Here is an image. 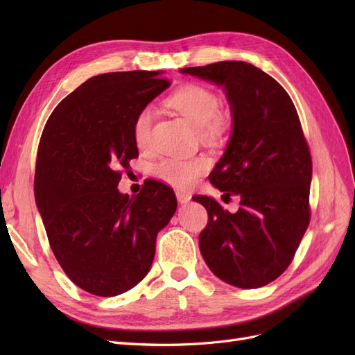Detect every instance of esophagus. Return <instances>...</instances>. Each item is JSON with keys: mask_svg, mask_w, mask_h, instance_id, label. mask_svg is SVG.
<instances>
[{"mask_svg": "<svg viewBox=\"0 0 355 355\" xmlns=\"http://www.w3.org/2000/svg\"><path fill=\"white\" fill-rule=\"evenodd\" d=\"M176 198L180 204H187L191 201V196L188 194V192H184V191H176Z\"/></svg>", "mask_w": 355, "mask_h": 355, "instance_id": "1", "label": "esophagus"}]
</instances>
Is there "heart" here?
<instances>
[{
  "mask_svg": "<svg viewBox=\"0 0 355 355\" xmlns=\"http://www.w3.org/2000/svg\"><path fill=\"white\" fill-rule=\"evenodd\" d=\"M166 103L187 120L198 127V133L209 142L220 141L231 130V116L219 110L220 99L216 92L197 83H187L171 93ZM154 111L145 106L133 120L132 132L137 148H146L151 135ZM210 167L206 157L164 158L153 167V175L164 184L176 188H188L196 184Z\"/></svg>",
  "mask_w": 355,
  "mask_h": 355,
  "instance_id": "1",
  "label": "heart"
}]
</instances>
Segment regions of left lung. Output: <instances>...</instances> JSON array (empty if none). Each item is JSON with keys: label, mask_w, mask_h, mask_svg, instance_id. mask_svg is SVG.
<instances>
[{"label": "left lung", "mask_w": 355, "mask_h": 355, "mask_svg": "<svg viewBox=\"0 0 355 355\" xmlns=\"http://www.w3.org/2000/svg\"><path fill=\"white\" fill-rule=\"evenodd\" d=\"M225 85L232 108L230 145L210 173L223 201L240 197L230 213L207 196H196L209 220L200 250L222 282L256 288L292 263L309 225L313 161L295 105L272 77L250 63L225 60L182 69Z\"/></svg>", "instance_id": "8db88e82"}]
</instances>
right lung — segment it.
Instances as JSON below:
<instances>
[{
	"label": "right lung",
	"mask_w": 355,
	"mask_h": 355,
	"mask_svg": "<svg viewBox=\"0 0 355 355\" xmlns=\"http://www.w3.org/2000/svg\"><path fill=\"white\" fill-rule=\"evenodd\" d=\"M168 85L158 71L96 75L56 106L42 130L37 206L62 270L92 295L116 296L141 283L157 234L176 211L163 182L146 179L135 197L116 189L139 157L135 116Z\"/></svg>",
	"instance_id": "1"
}]
</instances>
